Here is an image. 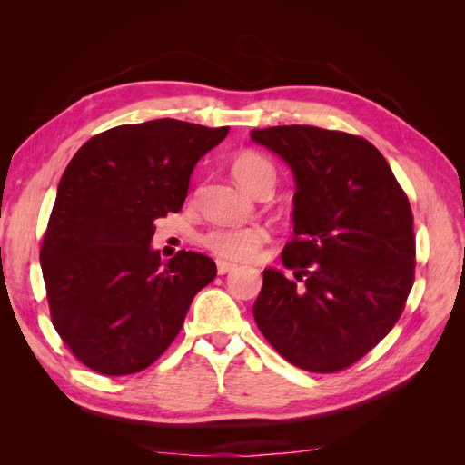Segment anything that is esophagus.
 <instances>
[{
	"label": "esophagus",
	"mask_w": 465,
	"mask_h": 465,
	"mask_svg": "<svg viewBox=\"0 0 465 465\" xmlns=\"http://www.w3.org/2000/svg\"><path fill=\"white\" fill-rule=\"evenodd\" d=\"M238 265H234V263H231V262H224V260H217V272L221 273V275H224V273H231V272H234Z\"/></svg>",
	"instance_id": "34e87169"
}]
</instances>
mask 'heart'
Returning <instances> with one entry per match:
<instances>
[{"mask_svg": "<svg viewBox=\"0 0 465 465\" xmlns=\"http://www.w3.org/2000/svg\"><path fill=\"white\" fill-rule=\"evenodd\" d=\"M232 176L238 184L252 192L263 178L273 180V166L262 154L244 151L232 163ZM267 242V231L262 227H227L213 229L203 236V244L215 256L232 262L256 260L262 246Z\"/></svg>", "mask_w": 465, "mask_h": 465, "instance_id": "heart-1", "label": "heart"}]
</instances>
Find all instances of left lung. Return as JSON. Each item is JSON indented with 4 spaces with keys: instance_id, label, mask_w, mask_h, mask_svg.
<instances>
[{
    "instance_id": "left-lung-1",
    "label": "left lung",
    "mask_w": 465,
    "mask_h": 465,
    "mask_svg": "<svg viewBox=\"0 0 465 465\" xmlns=\"http://www.w3.org/2000/svg\"><path fill=\"white\" fill-rule=\"evenodd\" d=\"M294 176L292 231L263 270L254 304L260 331L281 357L311 372L351 367L382 341L413 287L410 200L367 139L314 128L252 130Z\"/></svg>"
}]
</instances>
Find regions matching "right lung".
<instances>
[{
	"label": "right lung",
	"mask_w": 465,
	"mask_h": 465,
	"mask_svg": "<svg viewBox=\"0 0 465 465\" xmlns=\"http://www.w3.org/2000/svg\"><path fill=\"white\" fill-rule=\"evenodd\" d=\"M227 134L173 118L116 125L69 161L40 265L54 328L85 367L147 369L215 279L211 258L180 250L164 262L151 241L154 221L182 209L193 166Z\"/></svg>",
	"instance_id": "1"
}]
</instances>
